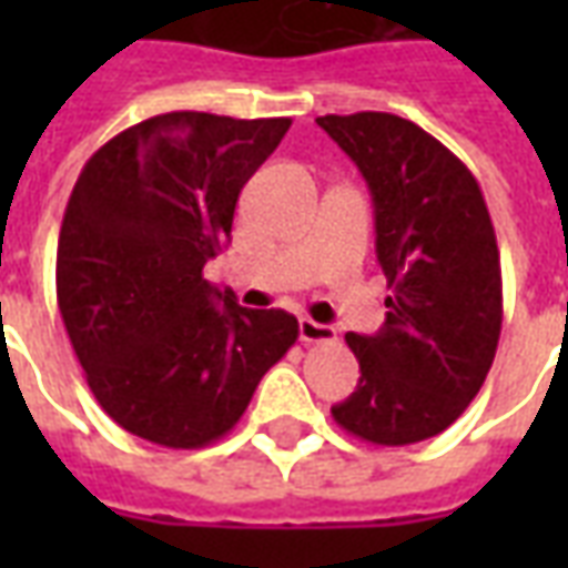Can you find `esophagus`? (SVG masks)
<instances>
[{"label": "esophagus", "mask_w": 568, "mask_h": 568, "mask_svg": "<svg viewBox=\"0 0 568 568\" xmlns=\"http://www.w3.org/2000/svg\"><path fill=\"white\" fill-rule=\"evenodd\" d=\"M297 334H301L304 344H332V341H337V332H334L332 325H320V322L313 320L297 322Z\"/></svg>", "instance_id": "34e87169"}]
</instances>
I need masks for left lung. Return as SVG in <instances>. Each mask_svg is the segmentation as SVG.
I'll return each mask as SVG.
<instances>
[{"label":"left lung","instance_id":"left-lung-1","mask_svg":"<svg viewBox=\"0 0 568 568\" xmlns=\"http://www.w3.org/2000/svg\"><path fill=\"white\" fill-rule=\"evenodd\" d=\"M356 161L374 197L386 325L346 334L356 393L332 407L349 435L405 447L463 417L501 334V267L480 185L447 145L389 112L316 118Z\"/></svg>","mask_w":568,"mask_h":568}]
</instances>
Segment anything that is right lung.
I'll return each instance as SVG.
<instances>
[{
  "label": "right lung",
  "instance_id": "add662e5",
  "mask_svg": "<svg viewBox=\"0 0 568 568\" xmlns=\"http://www.w3.org/2000/svg\"><path fill=\"white\" fill-rule=\"evenodd\" d=\"M288 128L166 112L84 163L57 243V307L93 398L130 435L173 450L224 438L295 346L292 313L240 307L203 280Z\"/></svg>",
  "mask_w": 568,
  "mask_h": 568
}]
</instances>
